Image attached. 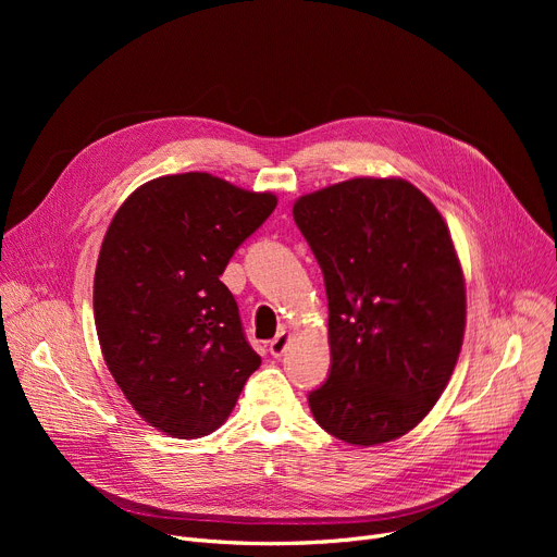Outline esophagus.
I'll list each match as a JSON object with an SVG mask.
<instances>
[{
  "label": "esophagus",
  "mask_w": 557,
  "mask_h": 557,
  "mask_svg": "<svg viewBox=\"0 0 557 557\" xmlns=\"http://www.w3.org/2000/svg\"><path fill=\"white\" fill-rule=\"evenodd\" d=\"M286 345H288V332H286V330H282V332L271 341V345H269L271 355H273V357H282V355H284V349H286Z\"/></svg>",
  "instance_id": "obj_1"
}]
</instances>
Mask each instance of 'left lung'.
Listing matches in <instances>:
<instances>
[{
  "mask_svg": "<svg viewBox=\"0 0 557 557\" xmlns=\"http://www.w3.org/2000/svg\"><path fill=\"white\" fill-rule=\"evenodd\" d=\"M294 219L330 307L332 366L311 413L349 445L391 443L431 411L460 355L465 280L449 230L399 178L307 194Z\"/></svg>",
  "mask_w": 557,
  "mask_h": 557,
  "instance_id": "obj_1",
  "label": "left lung"
}]
</instances>
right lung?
Instances as JSON below:
<instances>
[{
  "instance_id": "obj_1",
  "label": "right lung",
  "mask_w": 557,
  "mask_h": 557,
  "mask_svg": "<svg viewBox=\"0 0 557 557\" xmlns=\"http://www.w3.org/2000/svg\"><path fill=\"white\" fill-rule=\"evenodd\" d=\"M275 205L210 173L162 175L106 232L95 273L101 352L135 411L173 437L219 429L261 363L219 277Z\"/></svg>"
}]
</instances>
